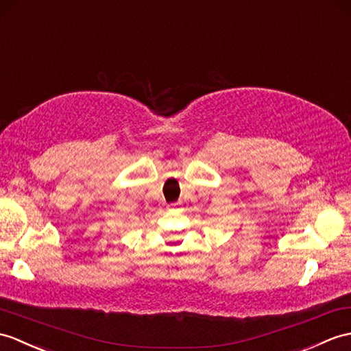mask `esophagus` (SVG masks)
Here are the masks:
<instances>
[{"instance_id":"34e87169","label":"esophagus","mask_w":351,"mask_h":351,"mask_svg":"<svg viewBox=\"0 0 351 351\" xmlns=\"http://www.w3.org/2000/svg\"><path fill=\"white\" fill-rule=\"evenodd\" d=\"M176 208V203H172V205H167V209H173Z\"/></svg>"}]
</instances>
